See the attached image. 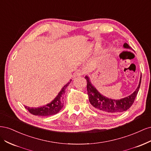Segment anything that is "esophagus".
Returning a JSON list of instances; mask_svg holds the SVG:
<instances>
[{"label": "esophagus", "mask_w": 151, "mask_h": 151, "mask_svg": "<svg viewBox=\"0 0 151 151\" xmlns=\"http://www.w3.org/2000/svg\"><path fill=\"white\" fill-rule=\"evenodd\" d=\"M84 72L83 71H82L81 70H80V69H78V70H77L76 71V72H75V76H83L84 75Z\"/></svg>", "instance_id": "34e87169"}]
</instances>
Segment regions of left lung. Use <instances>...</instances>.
I'll list each match as a JSON object with an SVG mask.
<instances>
[{
  "mask_svg": "<svg viewBox=\"0 0 151 151\" xmlns=\"http://www.w3.org/2000/svg\"><path fill=\"white\" fill-rule=\"evenodd\" d=\"M123 47L126 48L132 49V48L127 43L123 45ZM85 79L87 81V91H88L89 100L91 104L98 111L111 114H115L125 111L131 107L135 101L141 83L140 77L138 88L136 89L133 93L130 95L129 96H127L125 98L121 99L120 100H115L108 99L103 96L91 84L88 76H86Z\"/></svg>",
  "mask_w": 151,
  "mask_h": 151,
  "instance_id": "8db88e82",
  "label": "left lung"
}]
</instances>
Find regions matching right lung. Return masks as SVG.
<instances>
[{
    "instance_id": "1",
    "label": "right lung",
    "mask_w": 151,
    "mask_h": 151,
    "mask_svg": "<svg viewBox=\"0 0 151 151\" xmlns=\"http://www.w3.org/2000/svg\"><path fill=\"white\" fill-rule=\"evenodd\" d=\"M71 80L69 83H68L65 86H63L62 90L59 92L57 96L55 98L53 101L47 104L46 106H41L38 108H30L28 106H25V108L28 110L32 115L42 116H47L53 115H55L62 108L63 106V96L62 95L65 93V89L70 83Z\"/></svg>"
}]
</instances>
